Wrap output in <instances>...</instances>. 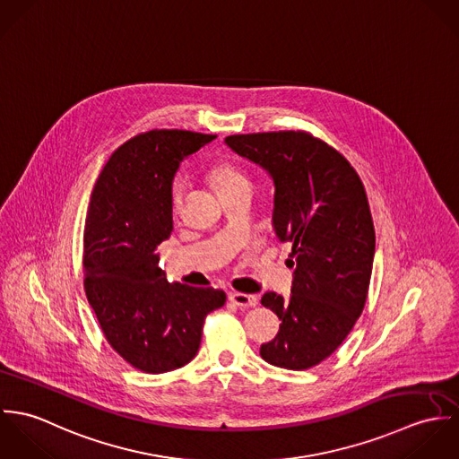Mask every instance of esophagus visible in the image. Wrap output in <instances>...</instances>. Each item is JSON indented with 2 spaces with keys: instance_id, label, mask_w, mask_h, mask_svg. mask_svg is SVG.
I'll use <instances>...</instances> for the list:
<instances>
[{
  "instance_id": "34e87169",
  "label": "esophagus",
  "mask_w": 459,
  "mask_h": 459,
  "mask_svg": "<svg viewBox=\"0 0 459 459\" xmlns=\"http://www.w3.org/2000/svg\"><path fill=\"white\" fill-rule=\"evenodd\" d=\"M230 300L238 306V307H256L258 306V297L256 295H249V293H231Z\"/></svg>"
}]
</instances>
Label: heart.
<instances>
[{
  "instance_id": "heart-1",
  "label": "heart",
  "mask_w": 459,
  "mask_h": 459,
  "mask_svg": "<svg viewBox=\"0 0 459 459\" xmlns=\"http://www.w3.org/2000/svg\"><path fill=\"white\" fill-rule=\"evenodd\" d=\"M210 178H212L217 193H224L228 189L240 187V186H251L247 177L237 166H233L230 162H221V164L213 166V169L210 173ZM186 187H187V184L182 177L175 178L173 184H171V206H173L175 212H178L180 206H182Z\"/></svg>"
}]
</instances>
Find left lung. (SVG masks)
Masks as SVG:
<instances>
[{"instance_id":"left-lung-1","label":"left lung","mask_w":459,"mask_h":459,"mask_svg":"<svg viewBox=\"0 0 459 459\" xmlns=\"http://www.w3.org/2000/svg\"><path fill=\"white\" fill-rule=\"evenodd\" d=\"M226 144L273 180L272 226L291 246V295L262 297L282 322L262 344L272 366L309 369L330 357L359 320L375 258L364 186L327 143L302 131L228 135Z\"/></svg>"}]
</instances>
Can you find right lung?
Listing matches in <instances>:
<instances>
[{
    "label": "right lung",
    "mask_w": 459,
    "mask_h": 459,
    "mask_svg": "<svg viewBox=\"0 0 459 459\" xmlns=\"http://www.w3.org/2000/svg\"><path fill=\"white\" fill-rule=\"evenodd\" d=\"M215 135L150 131L122 144L97 178L84 224V291L113 350L143 373L196 357L208 313L226 293L168 282L157 246L173 231L171 184L180 162Z\"/></svg>",
    "instance_id": "right-lung-1"
}]
</instances>
